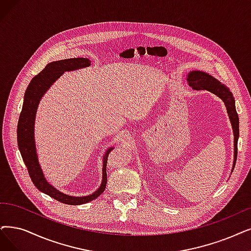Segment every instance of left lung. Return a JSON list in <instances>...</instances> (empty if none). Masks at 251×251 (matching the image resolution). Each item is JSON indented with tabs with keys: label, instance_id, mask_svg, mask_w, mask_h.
I'll return each instance as SVG.
<instances>
[{
	"label": "left lung",
	"instance_id": "obj_1",
	"mask_svg": "<svg viewBox=\"0 0 251 251\" xmlns=\"http://www.w3.org/2000/svg\"><path fill=\"white\" fill-rule=\"evenodd\" d=\"M188 84L197 91H208L212 94L216 95L223 100L226 106L227 113L230 119V123L233 126V131L235 136V159H234V167L236 165L237 160V153H238V138H239V116L236 111L235 107V99L233 94L229 92V89L225 85L220 83L218 80L210 76L207 73L200 72V71H193L190 72L187 76Z\"/></svg>",
	"mask_w": 251,
	"mask_h": 251
}]
</instances>
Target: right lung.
I'll return each instance as SVG.
<instances>
[{"instance_id": "obj_1", "label": "right lung", "mask_w": 251, "mask_h": 251, "mask_svg": "<svg viewBox=\"0 0 251 251\" xmlns=\"http://www.w3.org/2000/svg\"><path fill=\"white\" fill-rule=\"evenodd\" d=\"M89 65H91L89 59L83 57L62 59V61H56L48 64L42 71L38 75H36L32 79V81L29 82L25 94L24 105L21 115H19L17 125L18 148L33 183L39 190H41L44 194L53 198L58 202L68 205H81L87 202H91L104 192L107 184L106 166L108 155L113 148L110 147L104 155L103 180L102 184L99 187V189L96 190L93 195H89L86 197L67 196L61 192H58L56 188H54L52 185H50L46 181L42 170L40 168L34 139L35 116L39 101L41 100L42 96L45 94L47 89L50 87V85H51L59 76L66 71H72V70L88 67Z\"/></svg>"}]
</instances>
